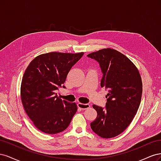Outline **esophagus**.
<instances>
[{
  "mask_svg": "<svg viewBox=\"0 0 161 161\" xmlns=\"http://www.w3.org/2000/svg\"><path fill=\"white\" fill-rule=\"evenodd\" d=\"M78 107L79 108H80L81 109H88L89 108H90V105L86 103V104H84V103H78Z\"/></svg>",
  "mask_w": 161,
  "mask_h": 161,
  "instance_id": "34e87169",
  "label": "esophagus"
}]
</instances>
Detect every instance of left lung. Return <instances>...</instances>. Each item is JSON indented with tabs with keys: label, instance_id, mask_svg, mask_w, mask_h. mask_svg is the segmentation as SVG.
Instances as JSON below:
<instances>
[{
	"label": "left lung",
	"instance_id": "1",
	"mask_svg": "<svg viewBox=\"0 0 161 161\" xmlns=\"http://www.w3.org/2000/svg\"><path fill=\"white\" fill-rule=\"evenodd\" d=\"M87 56L99 63L103 73L101 86L108 91L105 108L92 105L97 116L91 128L101 138H114L128 128L137 113L142 98V79L134 63L114 49L105 48Z\"/></svg>",
	"mask_w": 161,
	"mask_h": 161
}]
</instances>
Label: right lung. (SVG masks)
<instances>
[{
    "instance_id": "obj_1",
    "label": "right lung",
    "mask_w": 161,
    "mask_h": 161,
    "mask_svg": "<svg viewBox=\"0 0 161 161\" xmlns=\"http://www.w3.org/2000/svg\"><path fill=\"white\" fill-rule=\"evenodd\" d=\"M83 54L43 53L26 69L21 85V101L29 118L42 132L53 134L65 130L76 114V104L62 100L55 91L62 87L71 68Z\"/></svg>"
}]
</instances>
